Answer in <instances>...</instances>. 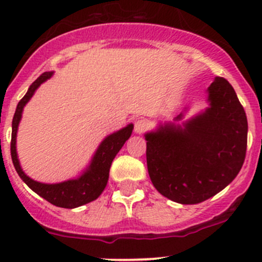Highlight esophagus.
Wrapping results in <instances>:
<instances>
[{"label":"esophagus","instance_id":"34e87169","mask_svg":"<svg viewBox=\"0 0 262 262\" xmlns=\"http://www.w3.org/2000/svg\"><path fill=\"white\" fill-rule=\"evenodd\" d=\"M148 128H149V123L148 120L145 119L137 120L136 124H134V132H136L137 134H143Z\"/></svg>","mask_w":262,"mask_h":262}]
</instances>
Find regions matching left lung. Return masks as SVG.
<instances>
[{
    "label": "left lung",
    "mask_w": 262,
    "mask_h": 262,
    "mask_svg": "<svg viewBox=\"0 0 262 262\" xmlns=\"http://www.w3.org/2000/svg\"><path fill=\"white\" fill-rule=\"evenodd\" d=\"M209 107L184 119L159 123L144 134L146 165L154 188L191 205L214 196L236 178L245 160L248 119L234 88L216 77L206 91Z\"/></svg>",
    "instance_id": "left-lung-1"
}]
</instances>
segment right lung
<instances>
[{"instance_id":"right-lung-1","label":"right lung","mask_w":262,"mask_h":262,"mask_svg":"<svg viewBox=\"0 0 262 262\" xmlns=\"http://www.w3.org/2000/svg\"><path fill=\"white\" fill-rule=\"evenodd\" d=\"M53 73L54 72H45V73L41 74L30 85L27 93L17 104L12 120L11 157H12V162L17 174L27 184L28 188L32 189L36 194H38L39 196L47 200L48 203L53 204V205L59 206V208L74 209L98 199L99 195L102 194L105 186H107L112 162L116 158L118 151L124 145V143L130 138L134 125L129 123L124 128L105 137L100 142L97 150L94 151L91 162L78 177L54 184H46L33 180L32 178H30L25 173L21 164H19L16 148L17 130H18V125L22 119V113H24L26 104L30 102V99L32 98L34 92L38 89L39 85L47 79H50L53 76Z\"/></svg>"}]
</instances>
